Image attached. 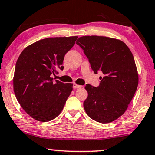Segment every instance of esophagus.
I'll return each mask as SVG.
<instances>
[{
	"instance_id": "obj_1",
	"label": "esophagus",
	"mask_w": 155,
	"mask_h": 155,
	"mask_svg": "<svg viewBox=\"0 0 155 155\" xmlns=\"http://www.w3.org/2000/svg\"><path fill=\"white\" fill-rule=\"evenodd\" d=\"M80 87H82L81 85H78V84H76V83H73V88L76 89V88H80Z\"/></svg>"
}]
</instances>
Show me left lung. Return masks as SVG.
Returning <instances> with one entry per match:
<instances>
[{
    "label": "left lung",
    "instance_id": "obj_1",
    "mask_svg": "<svg viewBox=\"0 0 155 155\" xmlns=\"http://www.w3.org/2000/svg\"><path fill=\"white\" fill-rule=\"evenodd\" d=\"M95 74L103 73L98 87L86 84L85 112L99 123L115 121L127 109L138 86V73L134 56L120 40L98 36L78 39Z\"/></svg>",
    "mask_w": 155,
    "mask_h": 155
}]
</instances>
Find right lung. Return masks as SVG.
Masks as SVG:
<instances>
[{"label": "right lung", "mask_w": 155, "mask_h": 155, "mask_svg": "<svg viewBox=\"0 0 155 155\" xmlns=\"http://www.w3.org/2000/svg\"><path fill=\"white\" fill-rule=\"evenodd\" d=\"M78 37L46 38L26 47L18 57L13 77L17 101L29 116L49 121L62 111L72 91V83L53 81L62 70L66 53Z\"/></svg>", "instance_id": "right-lung-1"}]
</instances>
